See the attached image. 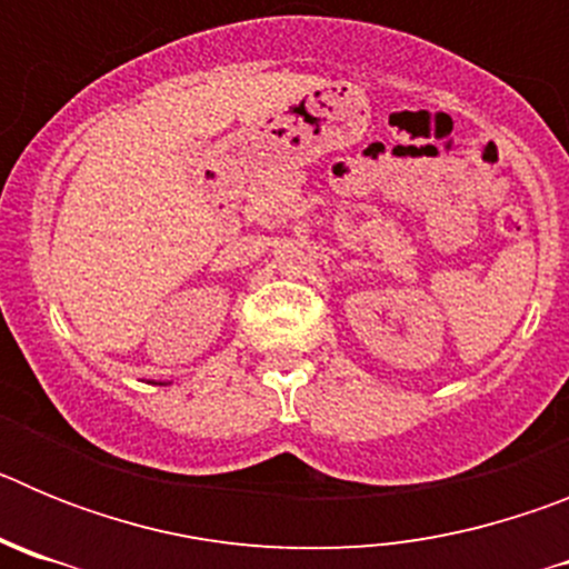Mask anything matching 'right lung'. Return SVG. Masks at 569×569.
<instances>
[{
	"label": "right lung",
	"mask_w": 569,
	"mask_h": 569,
	"mask_svg": "<svg viewBox=\"0 0 569 569\" xmlns=\"http://www.w3.org/2000/svg\"><path fill=\"white\" fill-rule=\"evenodd\" d=\"M159 385H170V381H159Z\"/></svg>",
	"instance_id": "add662e5"
}]
</instances>
